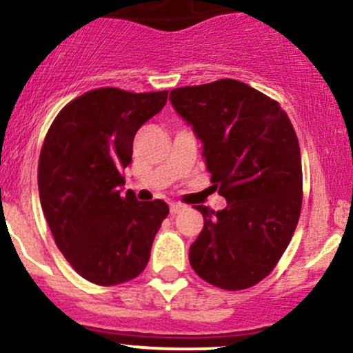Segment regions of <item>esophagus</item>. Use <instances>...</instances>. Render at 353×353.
<instances>
[{"instance_id":"34e87169","label":"esophagus","mask_w":353,"mask_h":353,"mask_svg":"<svg viewBox=\"0 0 353 353\" xmlns=\"http://www.w3.org/2000/svg\"><path fill=\"white\" fill-rule=\"evenodd\" d=\"M169 208H171V214H177L184 209V204H181V202H171V205H169Z\"/></svg>"}]
</instances>
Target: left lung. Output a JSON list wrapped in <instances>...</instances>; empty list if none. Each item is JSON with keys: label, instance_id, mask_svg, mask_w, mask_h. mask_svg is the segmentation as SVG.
<instances>
[{"label": "left lung", "instance_id": "left-lung-1", "mask_svg": "<svg viewBox=\"0 0 353 353\" xmlns=\"http://www.w3.org/2000/svg\"><path fill=\"white\" fill-rule=\"evenodd\" d=\"M169 99L204 144L212 189L228 201L217 212L196 205L204 228L190 265L219 289H249L272 272L301 217L294 125L277 101L236 79L172 89Z\"/></svg>", "mask_w": 353, "mask_h": 353}]
</instances>
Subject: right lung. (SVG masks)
<instances>
[{
  "mask_svg": "<svg viewBox=\"0 0 353 353\" xmlns=\"http://www.w3.org/2000/svg\"><path fill=\"white\" fill-rule=\"evenodd\" d=\"M168 91L99 88L68 103L39 154V201L61 254L98 285H117L145 269L169 214L164 201L121 196L137 129L156 116Z\"/></svg>",
  "mask_w": 353,
  "mask_h": 353,
  "instance_id": "add662e5",
  "label": "right lung"
}]
</instances>
